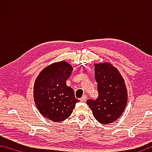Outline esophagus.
Returning <instances> with one entry per match:
<instances>
[{
  "mask_svg": "<svg viewBox=\"0 0 152 152\" xmlns=\"http://www.w3.org/2000/svg\"><path fill=\"white\" fill-rule=\"evenodd\" d=\"M86 100H87V96L86 95H84L83 97H82L81 99H80V101L81 102H86Z\"/></svg>",
  "mask_w": 152,
  "mask_h": 152,
  "instance_id": "1",
  "label": "esophagus"
}]
</instances>
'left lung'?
I'll use <instances>...</instances> for the list:
<instances>
[{
    "label": "left lung",
    "mask_w": 152,
    "mask_h": 152,
    "mask_svg": "<svg viewBox=\"0 0 152 152\" xmlns=\"http://www.w3.org/2000/svg\"><path fill=\"white\" fill-rule=\"evenodd\" d=\"M95 79L98 97L89 99L87 105L94 118L102 124L116 121L123 113L127 103V91L123 77L110 63H95Z\"/></svg>",
    "instance_id": "obj_1"
}]
</instances>
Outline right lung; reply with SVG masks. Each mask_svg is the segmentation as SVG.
Segmentation results:
<instances>
[{
  "instance_id": "1",
  "label": "right lung",
  "mask_w": 152,
  "mask_h": 152,
  "mask_svg": "<svg viewBox=\"0 0 152 152\" xmlns=\"http://www.w3.org/2000/svg\"><path fill=\"white\" fill-rule=\"evenodd\" d=\"M73 68L66 61L50 64L40 72L34 82V101L40 113L54 122L67 119L79 100L66 85Z\"/></svg>"
}]
</instances>
